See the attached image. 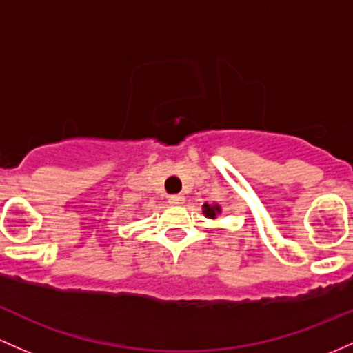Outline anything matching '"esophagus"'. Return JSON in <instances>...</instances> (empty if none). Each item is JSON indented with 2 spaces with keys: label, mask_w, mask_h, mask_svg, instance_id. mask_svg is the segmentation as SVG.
<instances>
[{
  "label": "esophagus",
  "mask_w": 353,
  "mask_h": 353,
  "mask_svg": "<svg viewBox=\"0 0 353 353\" xmlns=\"http://www.w3.org/2000/svg\"><path fill=\"white\" fill-rule=\"evenodd\" d=\"M184 196L183 194H174V196H169V203L170 205H183L184 203Z\"/></svg>",
  "instance_id": "obj_1"
}]
</instances>
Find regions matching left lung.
Masks as SVG:
<instances>
[{
    "instance_id": "left-lung-1",
    "label": "left lung",
    "mask_w": 353,
    "mask_h": 353,
    "mask_svg": "<svg viewBox=\"0 0 353 353\" xmlns=\"http://www.w3.org/2000/svg\"><path fill=\"white\" fill-rule=\"evenodd\" d=\"M203 213H205L208 218H214L218 213H220V206H218V205L210 206V205H208V203H206V205L203 206Z\"/></svg>"
}]
</instances>
